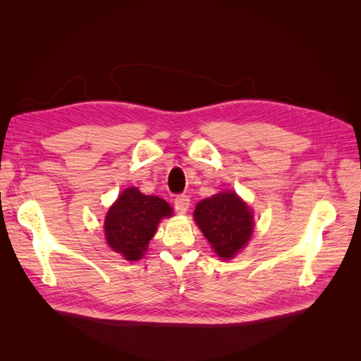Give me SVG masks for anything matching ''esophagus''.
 Returning a JSON list of instances; mask_svg holds the SVG:
<instances>
[{
	"mask_svg": "<svg viewBox=\"0 0 361 361\" xmlns=\"http://www.w3.org/2000/svg\"><path fill=\"white\" fill-rule=\"evenodd\" d=\"M188 207H190L188 195L180 194V195H176V197H174V209H176L178 214H185L188 211Z\"/></svg>",
	"mask_w": 361,
	"mask_h": 361,
	"instance_id": "1",
	"label": "esophagus"
}]
</instances>
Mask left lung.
<instances>
[{"label": "left lung", "mask_w": 361, "mask_h": 361, "mask_svg": "<svg viewBox=\"0 0 361 361\" xmlns=\"http://www.w3.org/2000/svg\"><path fill=\"white\" fill-rule=\"evenodd\" d=\"M194 220L223 259L233 257L253 233V214L233 191H224L197 203Z\"/></svg>", "instance_id": "left-lung-1"}]
</instances>
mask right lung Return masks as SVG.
Instances as JSON below:
<instances>
[{
	"mask_svg": "<svg viewBox=\"0 0 361 361\" xmlns=\"http://www.w3.org/2000/svg\"><path fill=\"white\" fill-rule=\"evenodd\" d=\"M170 215L171 207L166 200L128 188L106 214V243L125 259L138 260L147 250L161 218Z\"/></svg>",
	"mask_w": 361,
	"mask_h": 361,
	"instance_id": "right-lung-1",
	"label": "right lung"
}]
</instances>
